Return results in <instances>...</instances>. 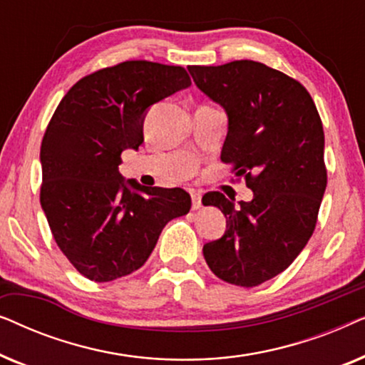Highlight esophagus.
<instances>
[{
    "label": "esophagus",
    "instance_id": "34e87169",
    "mask_svg": "<svg viewBox=\"0 0 365 365\" xmlns=\"http://www.w3.org/2000/svg\"><path fill=\"white\" fill-rule=\"evenodd\" d=\"M191 199H192V209H199L202 206V196L199 192H191Z\"/></svg>",
    "mask_w": 365,
    "mask_h": 365
}]
</instances>
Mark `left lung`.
<instances>
[{
	"instance_id": "obj_1",
	"label": "left lung",
	"mask_w": 365,
	"mask_h": 365,
	"mask_svg": "<svg viewBox=\"0 0 365 365\" xmlns=\"http://www.w3.org/2000/svg\"><path fill=\"white\" fill-rule=\"evenodd\" d=\"M187 69L227 114L221 161L254 192L239 206L217 191L202 197L226 216V232L204 244V259L222 281L259 286L291 266L316 227L327 186L321 116L301 83L262 63Z\"/></svg>"
}]
</instances>
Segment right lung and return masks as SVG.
Returning a JSON list of instances; mask_svg holds the SVG:
<instances>
[{"label":"right lung","mask_w":365,"mask_h":365,"mask_svg":"<svg viewBox=\"0 0 365 365\" xmlns=\"http://www.w3.org/2000/svg\"><path fill=\"white\" fill-rule=\"evenodd\" d=\"M191 86L186 69L124 61L79 79L58 104L41 143L39 201L54 241L89 281L138 271L174 217L191 209L181 187L124 179V149L144 141L149 106Z\"/></svg>","instance_id":"1"}]
</instances>
